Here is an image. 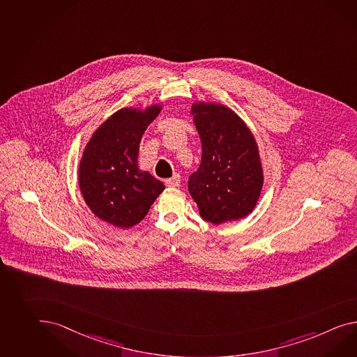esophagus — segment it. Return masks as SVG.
Here are the masks:
<instances>
[{"label":"esophagus","mask_w":357,"mask_h":357,"mask_svg":"<svg viewBox=\"0 0 357 357\" xmlns=\"http://www.w3.org/2000/svg\"><path fill=\"white\" fill-rule=\"evenodd\" d=\"M165 185H167L168 188H176V186H178V185H180V174H174L171 178H167V180H165Z\"/></svg>","instance_id":"esophagus-1"}]
</instances>
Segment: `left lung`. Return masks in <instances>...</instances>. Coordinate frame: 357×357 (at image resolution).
<instances>
[{"instance_id": "obj_1", "label": "left lung", "mask_w": 357, "mask_h": 357, "mask_svg": "<svg viewBox=\"0 0 357 357\" xmlns=\"http://www.w3.org/2000/svg\"><path fill=\"white\" fill-rule=\"evenodd\" d=\"M192 114L202 142L199 168L188 188L199 215L219 225L252 212L263 188L255 138L234 111L215 103H194Z\"/></svg>"}]
</instances>
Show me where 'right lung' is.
<instances>
[{"instance_id": "right-lung-1", "label": "right lung", "mask_w": 357, "mask_h": 357, "mask_svg": "<svg viewBox=\"0 0 357 357\" xmlns=\"http://www.w3.org/2000/svg\"><path fill=\"white\" fill-rule=\"evenodd\" d=\"M160 112L154 105L141 111L121 109L94 132L84 150L79 185L93 213L128 229L146 216L165 185L137 165L139 142Z\"/></svg>"}]
</instances>
